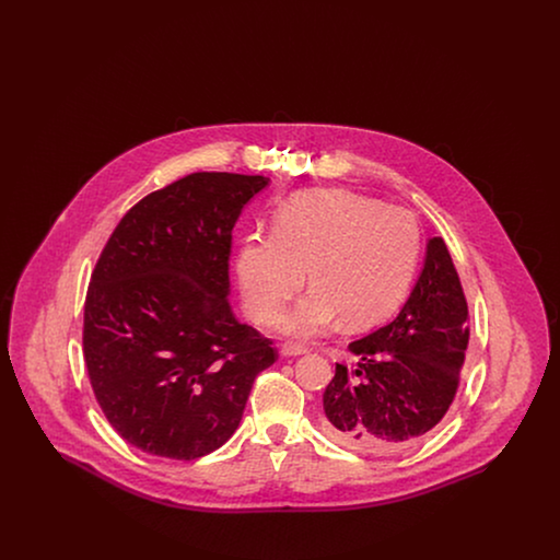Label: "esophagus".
I'll return each instance as SVG.
<instances>
[{
    "mask_svg": "<svg viewBox=\"0 0 560 560\" xmlns=\"http://www.w3.org/2000/svg\"><path fill=\"white\" fill-rule=\"evenodd\" d=\"M311 348L306 347V345H302V342H285L283 347H281V352L285 354V357H295V354H304V352H308Z\"/></svg>",
    "mask_w": 560,
    "mask_h": 560,
    "instance_id": "34e87169",
    "label": "esophagus"
}]
</instances>
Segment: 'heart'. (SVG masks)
Here are the masks:
<instances>
[{
    "mask_svg": "<svg viewBox=\"0 0 560 560\" xmlns=\"http://www.w3.org/2000/svg\"><path fill=\"white\" fill-rule=\"evenodd\" d=\"M418 256L413 213L345 188H320L281 206L272 233L243 241L237 275L247 313L272 323L302 290L308 268L313 290L283 325L315 336L340 315L348 327L386 317L407 292Z\"/></svg>",
    "mask_w": 560,
    "mask_h": 560,
    "instance_id": "1",
    "label": "heart"
}]
</instances>
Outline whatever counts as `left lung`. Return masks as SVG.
Returning a JSON list of instances; mask_svg holds the SVG:
<instances>
[{"instance_id": "left-lung-1", "label": "left lung", "mask_w": 560, "mask_h": 560, "mask_svg": "<svg viewBox=\"0 0 560 560\" xmlns=\"http://www.w3.org/2000/svg\"><path fill=\"white\" fill-rule=\"evenodd\" d=\"M470 340L452 254L428 241L422 275L397 319L348 345L323 393L320 428L348 450L393 453L424 439L452 407Z\"/></svg>"}]
</instances>
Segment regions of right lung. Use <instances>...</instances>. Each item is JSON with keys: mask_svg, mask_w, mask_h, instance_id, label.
I'll return each mask as SVG.
<instances>
[{"mask_svg": "<svg viewBox=\"0 0 560 560\" xmlns=\"http://www.w3.org/2000/svg\"><path fill=\"white\" fill-rule=\"evenodd\" d=\"M265 176L195 172L115 226L83 306V359L108 424L130 445L197 459L237 430L256 375L277 361L229 295L233 226Z\"/></svg>", "mask_w": 560, "mask_h": 560, "instance_id": "obj_1", "label": "right lung"}]
</instances>
